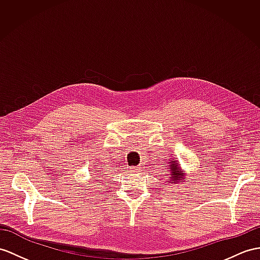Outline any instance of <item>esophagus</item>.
Instances as JSON below:
<instances>
[{"label":"esophagus","instance_id":"34e87169","mask_svg":"<svg viewBox=\"0 0 260 260\" xmlns=\"http://www.w3.org/2000/svg\"><path fill=\"white\" fill-rule=\"evenodd\" d=\"M129 171H130V172H139V171H140V168L132 167V168H129Z\"/></svg>","mask_w":260,"mask_h":260}]
</instances>
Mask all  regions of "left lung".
I'll return each mask as SVG.
<instances>
[{
	"instance_id": "8db88e82",
	"label": "left lung",
	"mask_w": 260,
	"mask_h": 260,
	"mask_svg": "<svg viewBox=\"0 0 260 260\" xmlns=\"http://www.w3.org/2000/svg\"><path fill=\"white\" fill-rule=\"evenodd\" d=\"M169 174H168V181L171 185H174V184H182L183 182L186 180L185 178V173L183 169L180 166V162L174 159V157H171L169 160Z\"/></svg>"
}]
</instances>
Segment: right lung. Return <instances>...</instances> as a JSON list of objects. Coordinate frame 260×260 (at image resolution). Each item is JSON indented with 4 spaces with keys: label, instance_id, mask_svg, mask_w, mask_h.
Wrapping results in <instances>:
<instances>
[{
    "label": "right lung",
    "instance_id": "1",
    "mask_svg": "<svg viewBox=\"0 0 260 260\" xmlns=\"http://www.w3.org/2000/svg\"><path fill=\"white\" fill-rule=\"evenodd\" d=\"M94 179H98V178H94ZM96 181H98V180H96Z\"/></svg>",
    "mask_w": 260,
    "mask_h": 260
}]
</instances>
